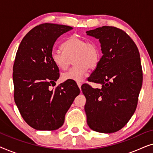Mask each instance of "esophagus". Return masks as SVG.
<instances>
[{
	"label": "esophagus",
	"instance_id": "34e87169",
	"mask_svg": "<svg viewBox=\"0 0 153 153\" xmlns=\"http://www.w3.org/2000/svg\"><path fill=\"white\" fill-rule=\"evenodd\" d=\"M76 83H77V85H78L79 88H81V85H82V83H81V81H77Z\"/></svg>",
	"mask_w": 153,
	"mask_h": 153
}]
</instances>
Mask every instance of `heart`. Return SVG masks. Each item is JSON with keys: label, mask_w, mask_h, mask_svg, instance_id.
<instances>
[{"label": "heart", "mask_w": 153, "mask_h": 153, "mask_svg": "<svg viewBox=\"0 0 153 153\" xmlns=\"http://www.w3.org/2000/svg\"><path fill=\"white\" fill-rule=\"evenodd\" d=\"M62 51H52L51 57L55 65L62 70L68 69L74 59V65L62 74L64 81L82 80L88 69L95 68L100 62V49L93 41L72 36L62 44Z\"/></svg>", "instance_id": "heart-1"}]
</instances>
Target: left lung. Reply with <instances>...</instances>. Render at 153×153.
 <instances>
[{"instance_id":"8db88e82","label":"left lung","mask_w":153,"mask_h":153,"mask_svg":"<svg viewBox=\"0 0 153 153\" xmlns=\"http://www.w3.org/2000/svg\"><path fill=\"white\" fill-rule=\"evenodd\" d=\"M86 33L99 39L103 53L88 79L101 88L87 83L81 87L87 123L95 131L114 133L128 123L137 108L143 81L139 52L131 37L116 27L104 26Z\"/></svg>"}]
</instances>
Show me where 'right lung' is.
<instances>
[{
    "instance_id": "right-lung-1",
    "label": "right lung",
    "mask_w": 153,
    "mask_h": 153,
    "mask_svg": "<svg viewBox=\"0 0 153 153\" xmlns=\"http://www.w3.org/2000/svg\"><path fill=\"white\" fill-rule=\"evenodd\" d=\"M72 27L45 23L30 30L21 42L13 65L14 99L22 118L37 130H55L80 93L73 83L58 86L59 69L52 61L54 43Z\"/></svg>"
}]
</instances>
